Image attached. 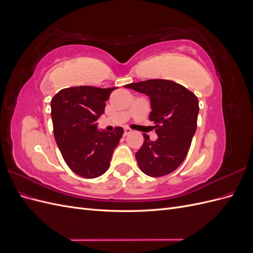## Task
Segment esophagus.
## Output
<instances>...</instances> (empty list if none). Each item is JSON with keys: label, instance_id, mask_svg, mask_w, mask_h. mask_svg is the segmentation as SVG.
<instances>
[{"label": "esophagus", "instance_id": "34e87169", "mask_svg": "<svg viewBox=\"0 0 253 253\" xmlns=\"http://www.w3.org/2000/svg\"><path fill=\"white\" fill-rule=\"evenodd\" d=\"M132 131H131V128H128V127H125V129H124V136H126V135H128L129 133H131Z\"/></svg>", "mask_w": 253, "mask_h": 253}]
</instances>
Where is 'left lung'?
<instances>
[{
    "label": "left lung",
    "mask_w": 253,
    "mask_h": 253,
    "mask_svg": "<svg viewBox=\"0 0 253 253\" xmlns=\"http://www.w3.org/2000/svg\"><path fill=\"white\" fill-rule=\"evenodd\" d=\"M150 97V120L155 124L157 139L143 134V144L136 153L140 170L151 177L175 171L185 160L196 131L200 106L197 97L180 84L151 79L125 85Z\"/></svg>",
    "instance_id": "obj_1"
}]
</instances>
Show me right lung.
Wrapping results in <instances>:
<instances>
[{"mask_svg":"<svg viewBox=\"0 0 253 253\" xmlns=\"http://www.w3.org/2000/svg\"><path fill=\"white\" fill-rule=\"evenodd\" d=\"M75 86L61 89L51 99L53 135L66 165L79 176L96 178L106 172L115 148L124 134L98 129L97 120L104 113L105 101L114 89Z\"/></svg>","mask_w":253,"mask_h":253,"instance_id":"right-lung-1","label":"right lung"}]
</instances>
